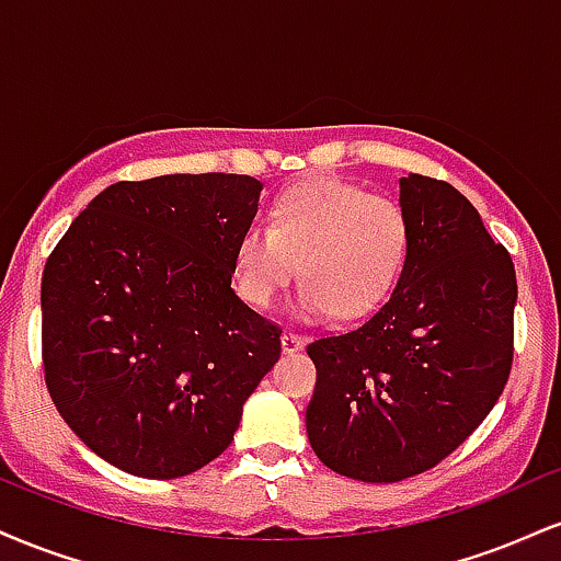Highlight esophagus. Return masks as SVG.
I'll list each match as a JSON object with an SVG mask.
<instances>
[{"mask_svg":"<svg viewBox=\"0 0 561 561\" xmlns=\"http://www.w3.org/2000/svg\"><path fill=\"white\" fill-rule=\"evenodd\" d=\"M302 345H306V337H302V334L293 332V330H287L285 334H282V351H285V353L300 351Z\"/></svg>","mask_w":561,"mask_h":561,"instance_id":"34e87169","label":"esophagus"}]
</instances>
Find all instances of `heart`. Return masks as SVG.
Wrapping results in <instances>:
<instances>
[{
	"label": "heart",
	"mask_w": 561,
	"mask_h": 561,
	"mask_svg": "<svg viewBox=\"0 0 561 561\" xmlns=\"http://www.w3.org/2000/svg\"><path fill=\"white\" fill-rule=\"evenodd\" d=\"M409 240V218L396 199L337 179H313L276 199L272 227L250 224L242 231L237 293L250 306L272 308L298 272L295 317L358 319L396 287Z\"/></svg>",
	"instance_id": "1"
}]
</instances>
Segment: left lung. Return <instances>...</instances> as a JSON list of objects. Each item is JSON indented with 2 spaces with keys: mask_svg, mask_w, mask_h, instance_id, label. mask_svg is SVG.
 <instances>
[{
  "mask_svg": "<svg viewBox=\"0 0 561 561\" xmlns=\"http://www.w3.org/2000/svg\"><path fill=\"white\" fill-rule=\"evenodd\" d=\"M398 184L411 240L396 289L362 327L308 345V440L332 472L364 482L414 478L459 448L514 356L512 255L448 182Z\"/></svg>",
  "mask_w": 561,
  "mask_h": 561,
  "instance_id": "8db88e82",
  "label": "left lung"
}]
</instances>
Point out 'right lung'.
Returning <instances> with one entry per match:
<instances>
[{"label":"right lung","mask_w":561,"mask_h":561,"mask_svg":"<svg viewBox=\"0 0 561 561\" xmlns=\"http://www.w3.org/2000/svg\"><path fill=\"white\" fill-rule=\"evenodd\" d=\"M263 184L169 173L102 190L42 276V358L68 427L150 480L197 472L234 440L282 330L231 287Z\"/></svg>","instance_id":"add662e5"}]
</instances>
